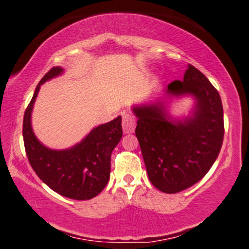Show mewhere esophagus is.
<instances>
[{
  "instance_id": "34e87169",
  "label": "esophagus",
  "mask_w": 249,
  "mask_h": 249,
  "mask_svg": "<svg viewBox=\"0 0 249 249\" xmlns=\"http://www.w3.org/2000/svg\"><path fill=\"white\" fill-rule=\"evenodd\" d=\"M123 131L124 133H132L136 127V119L132 115H128V113H124L123 115Z\"/></svg>"
}]
</instances>
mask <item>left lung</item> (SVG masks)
Wrapping results in <instances>:
<instances>
[{"label":"left lung","instance_id":"1","mask_svg":"<svg viewBox=\"0 0 249 249\" xmlns=\"http://www.w3.org/2000/svg\"><path fill=\"white\" fill-rule=\"evenodd\" d=\"M154 101L136 104L138 138L148 179L164 193H178L205 177L224 141V108L215 88L188 64L182 81H173ZM165 97H164L163 96ZM191 96L190 115L168 112L172 98Z\"/></svg>","mask_w":249,"mask_h":249}]
</instances>
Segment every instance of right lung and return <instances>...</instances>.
Instances as JSON below:
<instances>
[{"label":"right lung","instance_id":"right-lung-1","mask_svg":"<svg viewBox=\"0 0 249 249\" xmlns=\"http://www.w3.org/2000/svg\"><path fill=\"white\" fill-rule=\"evenodd\" d=\"M63 72L61 67L53 68L36 87L23 118L25 152L33 170L51 190L70 199L89 200L98 196L110 179L111 153L123 136L122 117L93 127L72 147L53 150L43 145L34 133L31 112L41 85Z\"/></svg>","mask_w":249,"mask_h":249}]
</instances>
